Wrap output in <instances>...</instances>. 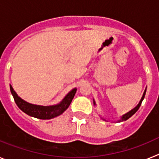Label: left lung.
Instances as JSON below:
<instances>
[{"label": "left lung", "mask_w": 159, "mask_h": 159, "mask_svg": "<svg viewBox=\"0 0 159 159\" xmlns=\"http://www.w3.org/2000/svg\"><path fill=\"white\" fill-rule=\"evenodd\" d=\"M145 92H146V89H145V91H144V93H143V95H142V97H141V100H140L139 103H138V104L137 105V107H134V108H133V109H132V110L130 111H129V112H128V113H126V114L123 115L122 116H121V119H120V120H118V122H122V121L127 120L128 119H129V118H130V117H131L132 116H133V115H134V114H135L136 112H137V110H138V109H139V107H141V102H142V101H143L144 98H145ZM94 104L95 105V102H94ZM102 120H105V119H102Z\"/></svg>", "instance_id": "left-lung-1"}]
</instances>
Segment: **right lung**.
<instances>
[{
    "instance_id": "1",
    "label": "right lung",
    "mask_w": 159,
    "mask_h": 159,
    "mask_svg": "<svg viewBox=\"0 0 159 159\" xmlns=\"http://www.w3.org/2000/svg\"><path fill=\"white\" fill-rule=\"evenodd\" d=\"M9 86H10L12 95L14 97V101L18 107L28 116L40 120H50L62 114L69 107L77 91L76 88L73 89L58 104L52 105V106H40V105L31 104L26 102L17 94L11 85H9Z\"/></svg>"
}]
</instances>
